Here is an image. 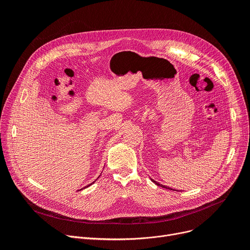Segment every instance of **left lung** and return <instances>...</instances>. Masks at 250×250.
Segmentation results:
<instances>
[{
	"label": "left lung",
	"instance_id": "8db88e82",
	"mask_svg": "<svg viewBox=\"0 0 250 250\" xmlns=\"http://www.w3.org/2000/svg\"><path fill=\"white\" fill-rule=\"evenodd\" d=\"M151 180L154 182V183H156L157 186H159V187H162V188H167V189H171V190H176V189H173V188H168V187H165V186H163V185H161V183H159V182H157L156 180H154V179H152L151 178Z\"/></svg>",
	"mask_w": 250,
	"mask_h": 250
}]
</instances>
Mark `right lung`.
Wrapping results in <instances>:
<instances>
[{
    "label": "right lung",
    "mask_w": 250,
    "mask_h": 250,
    "mask_svg": "<svg viewBox=\"0 0 250 250\" xmlns=\"http://www.w3.org/2000/svg\"><path fill=\"white\" fill-rule=\"evenodd\" d=\"M98 178H99V177H98ZM98 178H97V179H98ZM97 179H96V180H97ZM96 180H94V181H93V182H92V183H90V185H88V186H87V187H85V188H88V187H90V186H92V185H93V183H94V182H95V181H96Z\"/></svg>",
    "instance_id": "right-lung-1"
}]
</instances>
